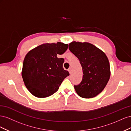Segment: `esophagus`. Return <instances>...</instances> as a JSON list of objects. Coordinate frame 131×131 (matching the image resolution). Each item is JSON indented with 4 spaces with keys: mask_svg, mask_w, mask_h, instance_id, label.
<instances>
[{
    "mask_svg": "<svg viewBox=\"0 0 131 131\" xmlns=\"http://www.w3.org/2000/svg\"><path fill=\"white\" fill-rule=\"evenodd\" d=\"M68 72H69V73L70 74H71V72H72V68H69V69H68Z\"/></svg>",
    "mask_w": 131,
    "mask_h": 131,
    "instance_id": "esophagus-1",
    "label": "esophagus"
}]
</instances>
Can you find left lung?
<instances>
[{
	"label": "left lung",
	"instance_id": "8db88e82",
	"mask_svg": "<svg viewBox=\"0 0 131 131\" xmlns=\"http://www.w3.org/2000/svg\"><path fill=\"white\" fill-rule=\"evenodd\" d=\"M69 49L79 60L82 68V80L74 89L79 96L90 98L103 90L110 77V64L105 53L88 42L73 41Z\"/></svg>",
	"mask_w": 131,
	"mask_h": 131
}]
</instances>
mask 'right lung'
I'll use <instances>...</instances> for the list:
<instances>
[{
  "label": "right lung",
  "mask_w": 131,
  "mask_h": 131,
  "mask_svg": "<svg viewBox=\"0 0 131 131\" xmlns=\"http://www.w3.org/2000/svg\"><path fill=\"white\" fill-rule=\"evenodd\" d=\"M68 45L63 42L45 43L31 50L23 63L22 77L27 89L35 97L45 98L58 91L63 80L69 75L63 68L64 53Z\"/></svg>",
  "instance_id": "add662e5"
}]
</instances>
